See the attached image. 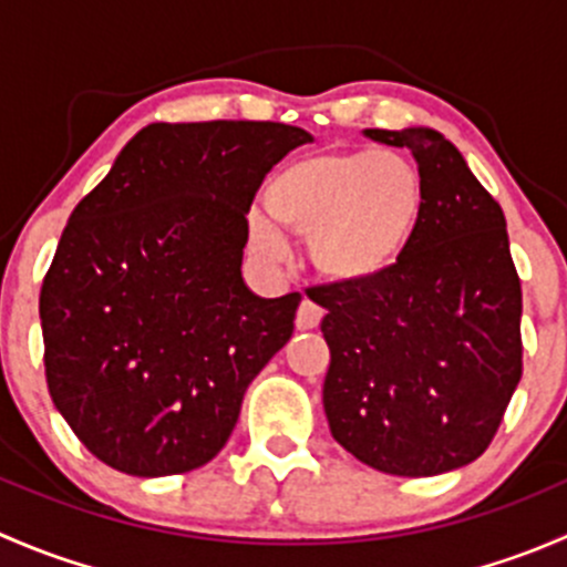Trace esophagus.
Here are the masks:
<instances>
[{"instance_id":"obj_1","label":"esophagus","mask_w":567,"mask_h":567,"mask_svg":"<svg viewBox=\"0 0 567 567\" xmlns=\"http://www.w3.org/2000/svg\"><path fill=\"white\" fill-rule=\"evenodd\" d=\"M323 320V310L316 305V301L305 299L299 305V312H296V329L307 331V329H316V326Z\"/></svg>"}]
</instances>
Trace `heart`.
<instances>
[{
  "label": "heart",
  "instance_id": "heart-1",
  "mask_svg": "<svg viewBox=\"0 0 567 567\" xmlns=\"http://www.w3.org/2000/svg\"><path fill=\"white\" fill-rule=\"evenodd\" d=\"M268 210L290 230L310 236L320 274L362 282L403 255L422 210V177L414 162L392 151L323 153L301 158L274 177ZM255 244L268 255L282 238L255 221Z\"/></svg>",
  "mask_w": 567,
  "mask_h": 567
}]
</instances>
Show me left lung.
<instances>
[{
  "instance_id": "obj_1",
  "label": "left lung",
  "mask_w": 567,
  "mask_h": 567,
  "mask_svg": "<svg viewBox=\"0 0 567 567\" xmlns=\"http://www.w3.org/2000/svg\"><path fill=\"white\" fill-rule=\"evenodd\" d=\"M409 147L422 210L403 255L362 282L310 288L331 351L323 409L353 458L400 477L466 466L522 381V279L505 214L433 128H368Z\"/></svg>"
}]
</instances>
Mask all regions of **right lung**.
Wrapping results in <instances>:
<instances>
[{"label":"right lung","instance_id":"obj_1","mask_svg":"<svg viewBox=\"0 0 567 567\" xmlns=\"http://www.w3.org/2000/svg\"><path fill=\"white\" fill-rule=\"evenodd\" d=\"M305 142L268 120L153 123L73 208L40 288L45 384L106 466L167 477L227 444L301 301L244 285L247 214Z\"/></svg>","mask_w":567,"mask_h":567}]
</instances>
